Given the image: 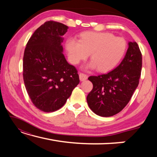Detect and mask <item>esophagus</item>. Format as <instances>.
<instances>
[{
    "label": "esophagus",
    "mask_w": 157,
    "mask_h": 157,
    "mask_svg": "<svg viewBox=\"0 0 157 157\" xmlns=\"http://www.w3.org/2000/svg\"><path fill=\"white\" fill-rule=\"evenodd\" d=\"M79 79H80V81L83 82V81H85L86 79H87V78H88V76H87L86 74L84 73H79Z\"/></svg>",
    "instance_id": "esophagus-1"
}]
</instances>
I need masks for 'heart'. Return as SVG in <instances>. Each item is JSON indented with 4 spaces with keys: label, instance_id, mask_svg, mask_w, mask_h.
<instances>
[{
    "label": "heart",
    "instance_id": "heart-1",
    "mask_svg": "<svg viewBox=\"0 0 157 157\" xmlns=\"http://www.w3.org/2000/svg\"><path fill=\"white\" fill-rule=\"evenodd\" d=\"M69 61L74 65L85 60L90 54L87 68H95L101 73L112 70L124 57L127 49L126 41L115 37L109 33L84 32L79 40L68 39L65 44Z\"/></svg>",
    "mask_w": 157,
    "mask_h": 157
}]
</instances>
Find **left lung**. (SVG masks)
I'll use <instances>...</instances> for the list:
<instances>
[{
    "mask_svg": "<svg viewBox=\"0 0 157 157\" xmlns=\"http://www.w3.org/2000/svg\"><path fill=\"white\" fill-rule=\"evenodd\" d=\"M126 55L113 71L88 78L94 86L87 95L90 109L102 117L121 111L129 102L139 83L142 55L136 42H129Z\"/></svg>",
    "mask_w": 157,
    "mask_h": 157,
    "instance_id": "obj_1",
    "label": "left lung"
}]
</instances>
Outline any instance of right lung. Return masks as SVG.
I'll use <instances>...</instances> for the list:
<instances>
[{
    "mask_svg": "<svg viewBox=\"0 0 157 157\" xmlns=\"http://www.w3.org/2000/svg\"><path fill=\"white\" fill-rule=\"evenodd\" d=\"M68 27L45 22L29 39L23 55V80L29 97L44 112L62 107L79 84L78 71L63 54V36Z\"/></svg>",
    "mask_w": 157,
    "mask_h": 157,
    "instance_id": "1",
    "label": "right lung"
}]
</instances>
